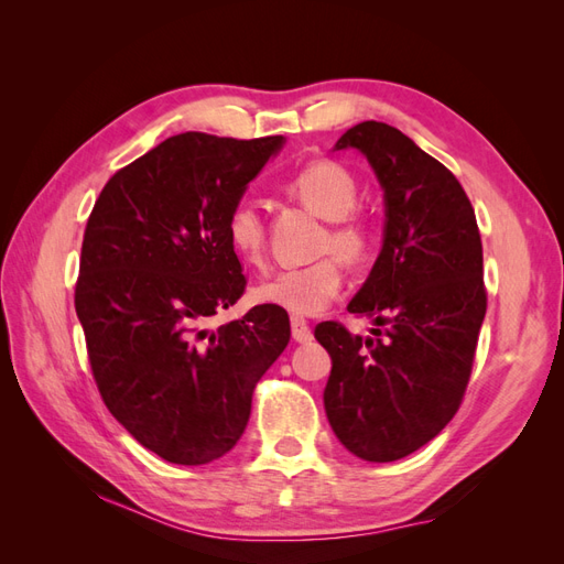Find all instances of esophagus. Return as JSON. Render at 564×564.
<instances>
[{
  "mask_svg": "<svg viewBox=\"0 0 564 564\" xmlns=\"http://www.w3.org/2000/svg\"><path fill=\"white\" fill-rule=\"evenodd\" d=\"M292 336L296 344H308V340H313V332L308 327V322H305L303 317H292Z\"/></svg>",
  "mask_w": 564,
  "mask_h": 564,
  "instance_id": "obj_1",
  "label": "esophagus"
}]
</instances>
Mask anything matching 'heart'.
<instances>
[{"label": "heart", "mask_w": 564, "mask_h": 564, "mask_svg": "<svg viewBox=\"0 0 564 564\" xmlns=\"http://www.w3.org/2000/svg\"><path fill=\"white\" fill-rule=\"evenodd\" d=\"M286 191L305 207L329 220L319 237V251H334L350 263H362L373 247L369 220L352 212L357 207V181L336 162L305 164L286 183ZM226 237L232 251L247 263L261 265L265 259V224L259 207L237 202L226 220ZM344 284V268L336 256H324L308 265L272 272L253 286V301L275 305L296 317H311L329 308Z\"/></svg>", "instance_id": "1"}]
</instances>
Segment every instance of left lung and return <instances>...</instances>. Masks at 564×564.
I'll return each mask as SVG.
<instances>
[{
    "label": "left lung",
    "mask_w": 564,
    "mask_h": 564,
    "mask_svg": "<svg viewBox=\"0 0 564 564\" xmlns=\"http://www.w3.org/2000/svg\"><path fill=\"white\" fill-rule=\"evenodd\" d=\"M346 148L383 187V247L348 303L379 329L317 324L332 357L324 412L348 452L388 464L431 442L464 400L487 313L482 240L456 176L400 129L369 119L336 141Z\"/></svg>",
    "instance_id": "1"
}]
</instances>
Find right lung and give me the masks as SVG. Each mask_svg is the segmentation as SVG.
I'll use <instances>...</instances> for the list:
<instances>
[{
  "label": "right lung",
  "mask_w": 564,
  "mask_h": 564,
  "mask_svg": "<svg viewBox=\"0 0 564 564\" xmlns=\"http://www.w3.org/2000/svg\"><path fill=\"white\" fill-rule=\"evenodd\" d=\"M282 143L172 135L119 169L87 220L75 311L98 392L169 464H212L237 445L292 336L275 305L209 329L247 286L228 214Z\"/></svg>",
  "instance_id": "1"
}]
</instances>
